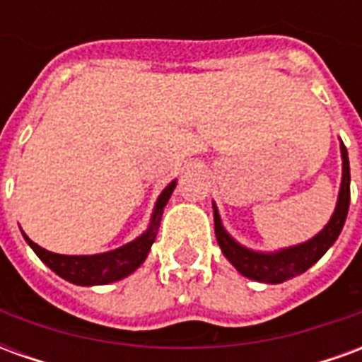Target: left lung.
Returning <instances> with one entry per match:
<instances>
[{"label": "left lung", "mask_w": 362, "mask_h": 362, "mask_svg": "<svg viewBox=\"0 0 362 362\" xmlns=\"http://www.w3.org/2000/svg\"><path fill=\"white\" fill-rule=\"evenodd\" d=\"M341 160H343V174H341V188H339V196H337V204H335V211L332 219L327 221V225L318 235L312 236L310 240L296 246H288L283 250L277 252H254L246 248L243 244H238L228 235L223 223H221V215L217 207L213 204V219H215V236L219 243L221 250L225 254V258L243 273L248 279L259 281V283H283L304 273L308 267H312L318 262L329 246L337 240V236L341 233L345 219H347V211H349V184H351V173H349V157H347V149L341 143Z\"/></svg>", "instance_id": "1"}]
</instances>
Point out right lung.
Returning <instances> with one entry per match:
<instances>
[{
    "instance_id": "add662e5",
    "label": "right lung",
    "mask_w": 362,
    "mask_h": 362,
    "mask_svg": "<svg viewBox=\"0 0 362 362\" xmlns=\"http://www.w3.org/2000/svg\"><path fill=\"white\" fill-rule=\"evenodd\" d=\"M174 188H176V180L170 182L160 192L157 204H155V209H153V215H151L149 228L141 236H137L135 240L127 243L126 246H119L116 250L104 252V254H93V256H64V254H54V252L40 248L25 233H23V236H25L28 246L35 250L36 256L42 259L52 272L58 273L59 277H64L69 283L83 285V287L108 285V283L127 277L129 273H134L145 262L151 246L157 238L163 209H165V205L168 204V199L173 196Z\"/></svg>"
}]
</instances>
